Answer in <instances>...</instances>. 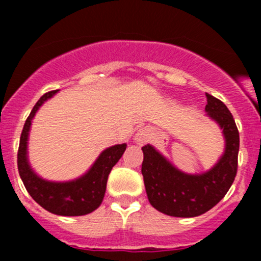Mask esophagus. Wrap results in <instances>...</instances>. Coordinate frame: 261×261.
<instances>
[{"label":"esophagus","instance_id":"34e87169","mask_svg":"<svg viewBox=\"0 0 261 261\" xmlns=\"http://www.w3.org/2000/svg\"><path fill=\"white\" fill-rule=\"evenodd\" d=\"M151 130H149L148 127H142L137 131L136 135H135V142H136L137 145H143V143H146L149 139H151Z\"/></svg>","mask_w":261,"mask_h":261}]
</instances>
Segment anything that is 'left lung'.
<instances>
[{"mask_svg": "<svg viewBox=\"0 0 261 261\" xmlns=\"http://www.w3.org/2000/svg\"><path fill=\"white\" fill-rule=\"evenodd\" d=\"M205 112L222 130L224 151L211 169L188 174L173 166L152 145L142 147V172L148 201L174 217H196L217 205L234 181L238 167L239 133L232 114L217 98L206 93Z\"/></svg>", "mask_w": 261, "mask_h": 261, "instance_id": "8db88e82", "label": "left lung"}]
</instances>
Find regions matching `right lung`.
I'll use <instances>...</instances> for the list:
<instances>
[{"label":"right lung","instance_id":"right-lung-1","mask_svg":"<svg viewBox=\"0 0 261 261\" xmlns=\"http://www.w3.org/2000/svg\"><path fill=\"white\" fill-rule=\"evenodd\" d=\"M58 92L45 93L37 101L25 120L18 148V170L29 195L41 207L59 216H83L91 214L100 206L106 194L108 176L113 167L124 154L126 143L104 149L91 168L73 180L50 181L39 176L28 161L29 131L39 108Z\"/></svg>","mask_w":261,"mask_h":261}]
</instances>
